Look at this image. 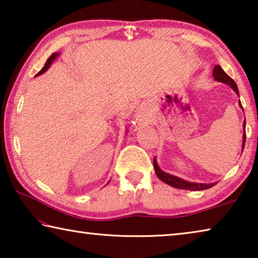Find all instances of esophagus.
Wrapping results in <instances>:
<instances>
[{
	"label": "esophagus",
	"mask_w": 258,
	"mask_h": 258,
	"mask_svg": "<svg viewBox=\"0 0 258 258\" xmlns=\"http://www.w3.org/2000/svg\"><path fill=\"white\" fill-rule=\"evenodd\" d=\"M138 117H139V118H142V117H143V116L141 115V113H139V116H138Z\"/></svg>",
	"instance_id": "obj_1"
}]
</instances>
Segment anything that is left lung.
<instances>
[{
    "label": "left lung",
    "mask_w": 258,
    "mask_h": 258,
    "mask_svg": "<svg viewBox=\"0 0 258 258\" xmlns=\"http://www.w3.org/2000/svg\"><path fill=\"white\" fill-rule=\"evenodd\" d=\"M213 76L214 78L217 82H222V83H225V84L230 85L232 87L233 91L235 93L239 95L238 92V86L235 84V82L231 78L228 74H226L223 69H222L221 66H215L213 71ZM240 102V100H239ZM240 106H241V102H240ZM242 108V106H241ZM243 141H242V150L244 148V142H246V119L243 121ZM154 167H155V172L157 174V176H158L161 181L165 182L166 184L174 186V187H177V189H183V190H194V191H199V190H206L209 189V187H212L216 184V183H211V184H206V183H192V182H187L182 180L180 177H176L174 175H171V174H167L161 171V169L158 167V165H157V161L156 158L154 159Z\"/></svg>",
    "instance_id": "8db88e82"
}]
</instances>
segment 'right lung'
<instances>
[{
    "instance_id": "obj_1",
    "label": "right lung",
    "mask_w": 258,
    "mask_h": 258,
    "mask_svg": "<svg viewBox=\"0 0 258 258\" xmlns=\"http://www.w3.org/2000/svg\"><path fill=\"white\" fill-rule=\"evenodd\" d=\"M56 56H58V53H56V52H54V53H52L50 58L46 60V62H45V64H44V67H43V68L41 69V71L36 74V76H38V75H42V74L44 73V72L46 71V69L50 67V64L52 63V61H53V60L56 58Z\"/></svg>"
}]
</instances>
